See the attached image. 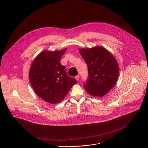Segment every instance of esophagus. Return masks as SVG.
I'll use <instances>...</instances> for the list:
<instances>
[{
    "mask_svg": "<svg viewBox=\"0 0 148 148\" xmlns=\"http://www.w3.org/2000/svg\"><path fill=\"white\" fill-rule=\"evenodd\" d=\"M75 79H76L77 81H78L79 79V76L78 75H77L75 77Z\"/></svg>",
    "mask_w": 148,
    "mask_h": 148,
    "instance_id": "obj_1",
    "label": "esophagus"
}]
</instances>
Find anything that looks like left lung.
Masks as SVG:
<instances>
[{"label": "left lung", "instance_id": "obj_1", "mask_svg": "<svg viewBox=\"0 0 148 148\" xmlns=\"http://www.w3.org/2000/svg\"><path fill=\"white\" fill-rule=\"evenodd\" d=\"M79 52L88 66V77L84 82V88L92 96L107 94L117 81L119 67L116 60L102 47L83 49Z\"/></svg>", "mask_w": 148, "mask_h": 148}]
</instances>
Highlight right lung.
<instances>
[{"instance_id":"obj_1","label":"right lung","mask_w":148,"mask_h":148,"mask_svg":"<svg viewBox=\"0 0 148 148\" xmlns=\"http://www.w3.org/2000/svg\"><path fill=\"white\" fill-rule=\"evenodd\" d=\"M66 50L43 51L31 66L29 72L31 85L37 95L47 102H60L77 82L75 78L67 75L65 67L60 62Z\"/></svg>"}]
</instances>
